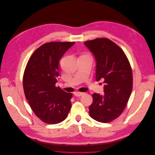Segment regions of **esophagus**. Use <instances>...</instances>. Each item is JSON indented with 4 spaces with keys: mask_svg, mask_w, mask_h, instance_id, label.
Returning <instances> with one entry per match:
<instances>
[{
    "mask_svg": "<svg viewBox=\"0 0 155 155\" xmlns=\"http://www.w3.org/2000/svg\"><path fill=\"white\" fill-rule=\"evenodd\" d=\"M74 94L76 96H77V97H80V96H81L82 95L84 94V93H83V92H75L74 93Z\"/></svg>",
    "mask_w": 155,
    "mask_h": 155,
    "instance_id": "esophagus-1",
    "label": "esophagus"
}]
</instances>
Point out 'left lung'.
<instances>
[{"label":"left lung","instance_id":"8db88e82","mask_svg":"<svg viewBox=\"0 0 155 155\" xmlns=\"http://www.w3.org/2000/svg\"><path fill=\"white\" fill-rule=\"evenodd\" d=\"M96 61V81L104 83V94H93L89 114L99 122L116 119L125 109L133 88V74L124 51L114 42L98 38L84 43Z\"/></svg>","mask_w":155,"mask_h":155}]
</instances>
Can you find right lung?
<instances>
[{
  "label": "right lung",
  "instance_id": "right-lung-1",
  "mask_svg": "<svg viewBox=\"0 0 155 155\" xmlns=\"http://www.w3.org/2000/svg\"><path fill=\"white\" fill-rule=\"evenodd\" d=\"M74 42H50L41 46L31 56L23 76L27 101L43 122L57 124L66 119L71 109L72 93L55 87L59 61Z\"/></svg>",
  "mask_w": 155,
  "mask_h": 155
}]
</instances>
